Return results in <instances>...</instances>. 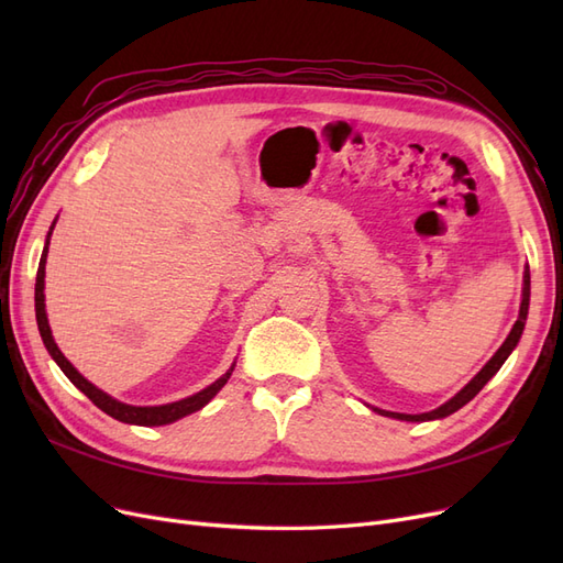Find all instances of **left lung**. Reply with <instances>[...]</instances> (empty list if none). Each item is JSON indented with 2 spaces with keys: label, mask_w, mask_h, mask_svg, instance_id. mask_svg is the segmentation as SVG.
<instances>
[{
  "label": "left lung",
  "mask_w": 563,
  "mask_h": 563,
  "mask_svg": "<svg viewBox=\"0 0 563 563\" xmlns=\"http://www.w3.org/2000/svg\"><path fill=\"white\" fill-rule=\"evenodd\" d=\"M528 302H531V272H528V267H526V272H523V288H521V308H519V317H517V321H515V327H512V331H509V335L505 338V343L498 347V352L490 356V360L486 362V366L476 373V376L457 391L455 397H451L446 404H441L439 408H434V411H428V413H416V416H411V413H395V411H383V408H378V406H371L373 411L376 413H380V416H385V418H395V420H406V422H428V420H441V418H446V416H451V413H455L457 408H463L467 401H472L476 395H479L482 391V387L496 376V373L500 371V366L507 362V356L515 352V347L519 345V338H521V333H523V327H526V317H528Z\"/></svg>",
  "instance_id": "1"
}]
</instances>
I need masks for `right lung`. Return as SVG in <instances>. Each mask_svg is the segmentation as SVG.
Here are the masks:
<instances>
[{
	"mask_svg": "<svg viewBox=\"0 0 563 563\" xmlns=\"http://www.w3.org/2000/svg\"><path fill=\"white\" fill-rule=\"evenodd\" d=\"M58 220V218H56ZM56 220L51 223L48 232H46V242H44V251H42V261H40V269H37V284H35V314H37V327H40V335L44 340V347L48 350L51 360H54L60 371L65 373L67 378H70V383L81 389L84 395H87L100 411H106L108 416H112L114 420L119 422H126V424H141V428H159V424H172L185 416H190L195 411H199V408L207 406L220 389L225 387V383L230 380L232 371H234V364L220 376L216 383H211L209 387H203L201 391H197V395L192 397H185L180 401H172V404H162V406H133V404H124L119 401L114 397H110L108 391H103L100 387H96L93 383H89L87 378L81 376V373L67 362V356L58 350L56 340H54V333H51V327H48V317H46V302H44V277H46V255H48V242H51V234H54V228H56Z\"/></svg>",
	"mask_w": 563,
	"mask_h": 563,
	"instance_id": "right-lung-1",
	"label": "right lung"
}]
</instances>
